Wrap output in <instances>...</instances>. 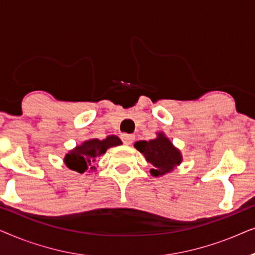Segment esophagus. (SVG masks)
Masks as SVG:
<instances>
[{
  "label": "esophagus",
  "instance_id": "1",
  "mask_svg": "<svg viewBox=\"0 0 255 255\" xmlns=\"http://www.w3.org/2000/svg\"><path fill=\"white\" fill-rule=\"evenodd\" d=\"M122 140L124 141V144L127 145H131L134 140V135L133 134H128V133H123L122 134Z\"/></svg>",
  "mask_w": 255,
  "mask_h": 255
}]
</instances>
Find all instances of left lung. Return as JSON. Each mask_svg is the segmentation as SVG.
I'll return each instance as SVG.
<instances>
[{
  "label": "left lung",
  "mask_w": 255,
  "mask_h": 255,
  "mask_svg": "<svg viewBox=\"0 0 255 255\" xmlns=\"http://www.w3.org/2000/svg\"><path fill=\"white\" fill-rule=\"evenodd\" d=\"M134 147L145 156L146 161L153 168L149 173L152 176L159 177L173 172L182 162L181 151L170 141L165 132H156V137L151 140H139L134 142Z\"/></svg>",
  "instance_id": "left-lung-1"
}]
</instances>
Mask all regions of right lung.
Segmentation results:
<instances>
[{
    "label": "right lung",
    "instance_id": "right-lung-1",
    "mask_svg": "<svg viewBox=\"0 0 255 255\" xmlns=\"http://www.w3.org/2000/svg\"><path fill=\"white\" fill-rule=\"evenodd\" d=\"M120 145H122V140L115 134L108 135L103 140L97 138L88 139L82 144L76 145L73 149H69L65 155L64 162L69 169L80 174L86 173L87 170H96V167L94 166L96 159L103 155L108 148Z\"/></svg>",
    "mask_w": 255,
    "mask_h": 255
}]
</instances>
